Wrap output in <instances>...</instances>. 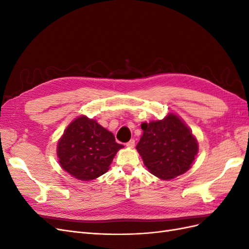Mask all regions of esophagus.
<instances>
[{
    "instance_id": "esophagus-1",
    "label": "esophagus",
    "mask_w": 249,
    "mask_h": 249,
    "mask_svg": "<svg viewBox=\"0 0 249 249\" xmlns=\"http://www.w3.org/2000/svg\"><path fill=\"white\" fill-rule=\"evenodd\" d=\"M126 146L127 147H134L135 146V140L131 139L129 142H126Z\"/></svg>"
}]
</instances>
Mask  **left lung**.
Segmentation results:
<instances>
[{
    "instance_id": "left-lung-1",
    "label": "left lung",
    "mask_w": 249,
    "mask_h": 249,
    "mask_svg": "<svg viewBox=\"0 0 249 249\" xmlns=\"http://www.w3.org/2000/svg\"><path fill=\"white\" fill-rule=\"evenodd\" d=\"M141 129L136 148L150 173L170 179L191 167L198 144L182 119L169 114L163 120L142 124Z\"/></svg>"
}]
</instances>
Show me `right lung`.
Here are the masks:
<instances>
[{
  "label": "right lung",
  "mask_w": 249,
  "mask_h": 249,
  "mask_svg": "<svg viewBox=\"0 0 249 249\" xmlns=\"http://www.w3.org/2000/svg\"><path fill=\"white\" fill-rule=\"evenodd\" d=\"M122 147L114 135L95 120L80 116L66 127L58 142L57 155L61 167L71 176L90 180L108 171Z\"/></svg>",
  "instance_id": "1"
}]
</instances>
